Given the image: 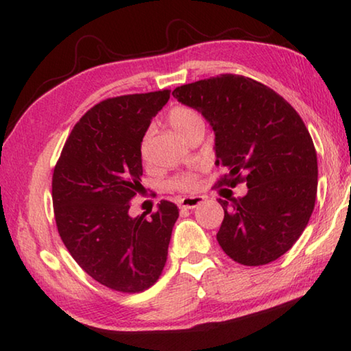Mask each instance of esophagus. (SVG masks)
Listing matches in <instances>:
<instances>
[{"label":"esophagus","mask_w":351,"mask_h":351,"mask_svg":"<svg viewBox=\"0 0 351 351\" xmlns=\"http://www.w3.org/2000/svg\"><path fill=\"white\" fill-rule=\"evenodd\" d=\"M204 202V197L202 196H187V197H182L180 201V208H196L197 206H201Z\"/></svg>","instance_id":"obj_1"}]
</instances>
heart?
I'll use <instances>...</instances> for the list:
<instances>
[{"mask_svg": "<svg viewBox=\"0 0 351 351\" xmlns=\"http://www.w3.org/2000/svg\"><path fill=\"white\" fill-rule=\"evenodd\" d=\"M167 119H169V124L171 125V129L181 136H186L195 125L202 124V118L199 113H197L195 109H192V107L181 106V104L171 107L169 110ZM147 155H149V136L145 135L141 143V156L145 159ZM170 187H173L176 190H182V192H190V190L196 189V178L193 173L180 175L170 181Z\"/></svg>", "mask_w": 351, "mask_h": 351, "instance_id": "b5f03b06", "label": "heart"}]
</instances>
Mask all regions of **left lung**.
<instances>
[{"label": "left lung", "mask_w": 351, "mask_h": 351, "mask_svg": "<svg viewBox=\"0 0 351 351\" xmlns=\"http://www.w3.org/2000/svg\"><path fill=\"white\" fill-rule=\"evenodd\" d=\"M171 95L206 118L215 132L216 186L248 192L219 199L216 239L234 263L264 265L289 252L315 208L317 158L302 118L270 87L242 75H219L176 87Z\"/></svg>", "instance_id": "obj_1"}]
</instances>
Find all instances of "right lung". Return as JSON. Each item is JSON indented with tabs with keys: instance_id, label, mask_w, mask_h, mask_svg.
<instances>
[{
	"instance_id": "right-lung-1",
	"label": "right lung",
	"mask_w": 351,
	"mask_h": 351,
	"mask_svg": "<svg viewBox=\"0 0 351 351\" xmlns=\"http://www.w3.org/2000/svg\"><path fill=\"white\" fill-rule=\"evenodd\" d=\"M170 90L123 95L93 106L75 124L53 169L52 199L58 233L69 253L95 281L121 293L154 285L167 261L180 210L132 218L141 189V143Z\"/></svg>"
}]
</instances>
